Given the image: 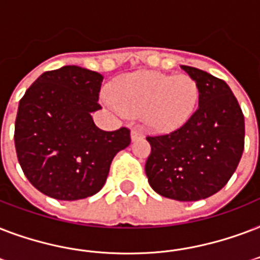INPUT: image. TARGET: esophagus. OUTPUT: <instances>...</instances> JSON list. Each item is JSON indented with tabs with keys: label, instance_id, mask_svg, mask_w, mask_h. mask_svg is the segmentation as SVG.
<instances>
[{
	"label": "esophagus",
	"instance_id": "34e87169",
	"mask_svg": "<svg viewBox=\"0 0 260 260\" xmlns=\"http://www.w3.org/2000/svg\"><path fill=\"white\" fill-rule=\"evenodd\" d=\"M130 137H132V141H137L144 137V133L141 132L140 128H133L132 133H130Z\"/></svg>",
	"mask_w": 260,
	"mask_h": 260
}]
</instances>
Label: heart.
<instances>
[{
    "instance_id": "b5f03b06",
    "label": "heart",
    "mask_w": 260,
    "mask_h": 260,
    "mask_svg": "<svg viewBox=\"0 0 260 260\" xmlns=\"http://www.w3.org/2000/svg\"><path fill=\"white\" fill-rule=\"evenodd\" d=\"M198 99V84L187 74L140 70L116 78L107 103L128 115L141 114L146 127L167 134L190 120Z\"/></svg>"
}]
</instances>
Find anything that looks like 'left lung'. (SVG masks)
Listing matches in <instances>:
<instances>
[{
    "label": "left lung",
    "instance_id": "left-lung-1",
    "mask_svg": "<svg viewBox=\"0 0 260 260\" xmlns=\"http://www.w3.org/2000/svg\"><path fill=\"white\" fill-rule=\"evenodd\" d=\"M180 68L198 84V110L178 130L146 138L152 152L145 172L157 194L192 202L218 192L236 171L244 150V116L226 82Z\"/></svg>",
    "mask_w": 260,
    "mask_h": 260
}]
</instances>
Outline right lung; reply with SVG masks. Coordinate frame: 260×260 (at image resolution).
Masks as SVG:
<instances>
[{"mask_svg": "<svg viewBox=\"0 0 260 260\" xmlns=\"http://www.w3.org/2000/svg\"><path fill=\"white\" fill-rule=\"evenodd\" d=\"M103 76L76 65L44 72L19 103L15 146L35 188L59 201L102 190L116 153L130 145V130L94 124Z\"/></svg>", "mask_w": 260, "mask_h": 260, "instance_id": "right-lung-1", "label": "right lung"}]
</instances>
